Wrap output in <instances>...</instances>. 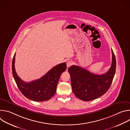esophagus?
Here are the masks:
<instances>
[{
	"label": "esophagus",
	"mask_w": 130,
	"mask_h": 130,
	"mask_svg": "<svg viewBox=\"0 0 130 130\" xmlns=\"http://www.w3.org/2000/svg\"><path fill=\"white\" fill-rule=\"evenodd\" d=\"M72 65V62L71 61H67V63H66V65L67 67H69L70 66H71Z\"/></svg>",
	"instance_id": "1"
}]
</instances>
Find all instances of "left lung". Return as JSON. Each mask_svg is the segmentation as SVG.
Returning a JSON list of instances; mask_svg holds the SVG:
<instances>
[{
	"instance_id": "left-lung-1",
	"label": "left lung",
	"mask_w": 130,
	"mask_h": 130,
	"mask_svg": "<svg viewBox=\"0 0 130 130\" xmlns=\"http://www.w3.org/2000/svg\"><path fill=\"white\" fill-rule=\"evenodd\" d=\"M112 65L108 71L102 75L91 73L76 65L68 68L72 90L77 98L89 101L100 97L107 92L112 84L116 71V58L112 49Z\"/></svg>"
}]
</instances>
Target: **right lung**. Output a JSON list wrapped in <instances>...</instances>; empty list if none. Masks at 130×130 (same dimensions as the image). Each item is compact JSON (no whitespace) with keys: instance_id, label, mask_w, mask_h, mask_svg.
<instances>
[{"instance_id":"1","label":"right lung","mask_w":130,"mask_h":130,"mask_svg":"<svg viewBox=\"0 0 130 130\" xmlns=\"http://www.w3.org/2000/svg\"><path fill=\"white\" fill-rule=\"evenodd\" d=\"M15 53L12 61V73L17 86L23 95L34 101L42 102L51 99L56 92L61 74L66 69V63L54 66L39 79L26 82L22 80L15 71Z\"/></svg>"}]
</instances>
